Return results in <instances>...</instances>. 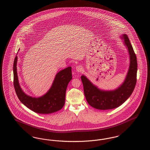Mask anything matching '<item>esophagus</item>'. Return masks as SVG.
Here are the masks:
<instances>
[{
  "label": "esophagus",
  "mask_w": 150,
  "mask_h": 150,
  "mask_svg": "<svg viewBox=\"0 0 150 150\" xmlns=\"http://www.w3.org/2000/svg\"><path fill=\"white\" fill-rule=\"evenodd\" d=\"M76 71L78 72H80L83 71V67L79 65V66H77L76 67Z\"/></svg>",
  "instance_id": "34e87169"
}]
</instances>
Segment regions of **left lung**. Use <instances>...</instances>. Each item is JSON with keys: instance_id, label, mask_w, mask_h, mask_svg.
Wrapping results in <instances>:
<instances>
[{"instance_id": "8db88e82", "label": "left lung", "mask_w": 150, "mask_h": 150, "mask_svg": "<svg viewBox=\"0 0 150 150\" xmlns=\"http://www.w3.org/2000/svg\"><path fill=\"white\" fill-rule=\"evenodd\" d=\"M121 37L128 48L130 57L128 71L121 86L114 91H103L93 85L84 75L81 76L86 100L92 107L96 109L106 110L120 106L134 89L137 83V57L127 35L124 34Z\"/></svg>"}]
</instances>
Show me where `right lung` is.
Segmentation results:
<instances>
[{
	"mask_svg": "<svg viewBox=\"0 0 150 150\" xmlns=\"http://www.w3.org/2000/svg\"><path fill=\"white\" fill-rule=\"evenodd\" d=\"M17 56L13 63V85L20 100L36 113L48 114L60 110L64 106L67 86L72 79L71 67L58 72L48 92L40 97H33L22 90L18 82L17 71Z\"/></svg>",
	"mask_w": 150,
	"mask_h": 150,
	"instance_id": "1",
	"label": "right lung"
}]
</instances>
